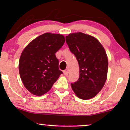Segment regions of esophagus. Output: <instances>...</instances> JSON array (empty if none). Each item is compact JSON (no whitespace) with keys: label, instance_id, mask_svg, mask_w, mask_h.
Segmentation results:
<instances>
[{"label":"esophagus","instance_id":"obj_1","mask_svg":"<svg viewBox=\"0 0 130 130\" xmlns=\"http://www.w3.org/2000/svg\"><path fill=\"white\" fill-rule=\"evenodd\" d=\"M63 74H64L65 76H68V74H69V69H66L64 71H63Z\"/></svg>","mask_w":130,"mask_h":130}]
</instances>
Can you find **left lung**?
Listing matches in <instances>:
<instances>
[{
	"label": "left lung",
	"instance_id": "8db88e82",
	"mask_svg": "<svg viewBox=\"0 0 130 130\" xmlns=\"http://www.w3.org/2000/svg\"><path fill=\"white\" fill-rule=\"evenodd\" d=\"M65 38L80 68L79 78L71 83L72 88L81 99H90L102 90L107 80L108 61L106 53L99 41L89 35L76 32Z\"/></svg>",
	"mask_w": 130,
	"mask_h": 130
}]
</instances>
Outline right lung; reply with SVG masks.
Wrapping results in <instances>:
<instances>
[{
	"label": "right lung",
	"instance_id": "1",
	"mask_svg": "<svg viewBox=\"0 0 130 130\" xmlns=\"http://www.w3.org/2000/svg\"><path fill=\"white\" fill-rule=\"evenodd\" d=\"M64 43L62 35L46 32L35 38L23 50L19 72L26 88L32 94L39 96L46 93L62 73L55 53Z\"/></svg>",
	"mask_w": 130,
	"mask_h": 130
}]
</instances>
